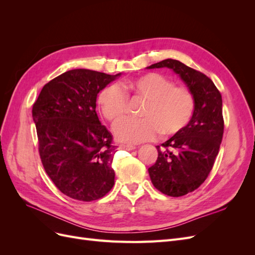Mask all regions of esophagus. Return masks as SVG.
I'll list each match as a JSON object with an SVG mask.
<instances>
[{
	"mask_svg": "<svg viewBox=\"0 0 255 255\" xmlns=\"http://www.w3.org/2000/svg\"><path fill=\"white\" fill-rule=\"evenodd\" d=\"M120 148L123 149V150L130 151V150H135L136 146H135V145H132V144H120Z\"/></svg>",
	"mask_w": 255,
	"mask_h": 255,
	"instance_id": "obj_1",
	"label": "esophagus"
}]
</instances>
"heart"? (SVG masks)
<instances>
[{"label":"heart","instance_id":"obj_1","mask_svg":"<svg viewBox=\"0 0 255 255\" xmlns=\"http://www.w3.org/2000/svg\"><path fill=\"white\" fill-rule=\"evenodd\" d=\"M128 98L143 101L142 119L127 120L115 128L119 140L140 143L153 140L161 133L164 137L179 134L187 127L195 112V97L185 86L174 83L156 72L112 84L99 95V106L104 118L116 125L127 117Z\"/></svg>","mask_w":255,"mask_h":255}]
</instances>
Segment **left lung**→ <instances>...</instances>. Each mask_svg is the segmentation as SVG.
Masks as SVG:
<instances>
[{"instance_id":"1","label":"left lung","mask_w":255,"mask_h":255,"mask_svg":"<svg viewBox=\"0 0 255 255\" xmlns=\"http://www.w3.org/2000/svg\"><path fill=\"white\" fill-rule=\"evenodd\" d=\"M167 67L180 75L195 97V112L182 132L157 145L158 156L148 170L157 190L182 197L198 189L213 169L225 128L222 98L213 81L179 60L168 58L149 69Z\"/></svg>"}]
</instances>
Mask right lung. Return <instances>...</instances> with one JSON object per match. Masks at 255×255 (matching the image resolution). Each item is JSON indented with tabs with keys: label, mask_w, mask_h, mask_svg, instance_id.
Instances as JSON below:
<instances>
[{
	"label": "right lung",
	"mask_w": 255,
	"mask_h": 255,
	"mask_svg": "<svg viewBox=\"0 0 255 255\" xmlns=\"http://www.w3.org/2000/svg\"><path fill=\"white\" fill-rule=\"evenodd\" d=\"M119 75L67 71L45 84L33 105L42 166L69 198L90 202L114 186L116 145L99 121L96 102L99 92Z\"/></svg>",
	"instance_id": "add662e5"
}]
</instances>
